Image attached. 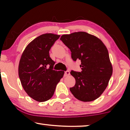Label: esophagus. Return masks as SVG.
Listing matches in <instances>:
<instances>
[{
  "label": "esophagus",
  "instance_id": "34e87169",
  "mask_svg": "<svg viewBox=\"0 0 130 130\" xmlns=\"http://www.w3.org/2000/svg\"><path fill=\"white\" fill-rule=\"evenodd\" d=\"M69 75H70V72H69V71H66L64 72V76H68Z\"/></svg>",
  "mask_w": 130,
  "mask_h": 130
}]
</instances>
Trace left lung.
<instances>
[{
	"mask_svg": "<svg viewBox=\"0 0 130 130\" xmlns=\"http://www.w3.org/2000/svg\"><path fill=\"white\" fill-rule=\"evenodd\" d=\"M60 40L70 50L72 59L81 61L82 72H70L76 80L74 86L70 88L72 93L83 102L98 98L112 74L106 46L98 37L85 32L63 35Z\"/></svg>",
	"mask_w": 130,
	"mask_h": 130,
	"instance_id": "8db88e82",
	"label": "left lung"
}]
</instances>
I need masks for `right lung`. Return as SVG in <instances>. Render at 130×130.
Segmentation results:
<instances>
[{
  "mask_svg": "<svg viewBox=\"0 0 130 130\" xmlns=\"http://www.w3.org/2000/svg\"><path fill=\"white\" fill-rule=\"evenodd\" d=\"M60 35L44 34L26 46L21 57L18 74L21 85L28 96L38 102L51 98L64 71L53 70L55 62L49 51Z\"/></svg>",
  "mask_w": 130,
  "mask_h": 130,
  "instance_id": "1",
  "label": "right lung"
}]
</instances>
